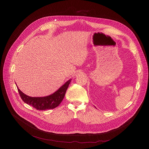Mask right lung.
<instances>
[{"mask_svg": "<svg viewBox=\"0 0 149 149\" xmlns=\"http://www.w3.org/2000/svg\"><path fill=\"white\" fill-rule=\"evenodd\" d=\"M71 81L70 79L52 94L43 97H31L25 95L17 87V90L22 100L25 103L33 106L37 110L45 111L57 107L63 100L66 90Z\"/></svg>", "mask_w": 149, "mask_h": 149, "instance_id": "add662e5", "label": "right lung"}]
</instances>
